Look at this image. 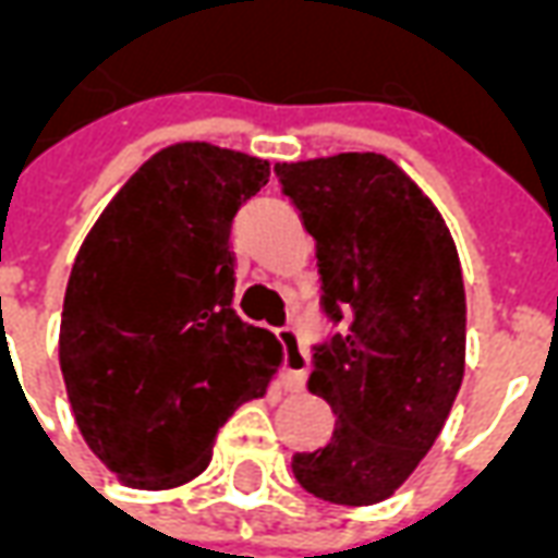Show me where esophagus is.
Instances as JSON below:
<instances>
[{
	"instance_id": "esophagus-1",
	"label": "esophagus",
	"mask_w": 558,
	"mask_h": 558,
	"mask_svg": "<svg viewBox=\"0 0 558 558\" xmlns=\"http://www.w3.org/2000/svg\"><path fill=\"white\" fill-rule=\"evenodd\" d=\"M280 350H283V376H280V386L287 391H302L304 379H307V350H304V338L292 326L278 328Z\"/></svg>"
}]
</instances>
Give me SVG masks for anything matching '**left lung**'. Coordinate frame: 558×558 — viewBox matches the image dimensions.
<instances>
[{
    "label": "left lung",
    "instance_id": "8db88e82",
    "mask_svg": "<svg viewBox=\"0 0 558 558\" xmlns=\"http://www.w3.org/2000/svg\"><path fill=\"white\" fill-rule=\"evenodd\" d=\"M316 242L323 314L307 388L335 412L326 448L292 457L304 490L335 505L388 499L430 451L466 359L460 259L421 187L374 151L275 163Z\"/></svg>",
    "mask_w": 558,
    "mask_h": 558
}]
</instances>
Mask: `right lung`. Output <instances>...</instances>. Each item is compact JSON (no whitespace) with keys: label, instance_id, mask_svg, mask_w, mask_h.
<instances>
[{"label":"right lung","instance_id":"1","mask_svg":"<svg viewBox=\"0 0 558 558\" xmlns=\"http://www.w3.org/2000/svg\"><path fill=\"white\" fill-rule=\"evenodd\" d=\"M268 160L179 143L110 199L68 278L59 364L83 439L140 490L196 478L244 400L263 398L280 347L232 311L235 211Z\"/></svg>","mask_w":558,"mask_h":558}]
</instances>
